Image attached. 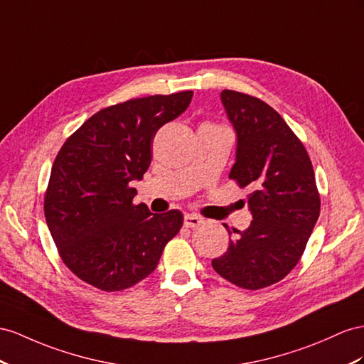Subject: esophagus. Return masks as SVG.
I'll use <instances>...</instances> for the list:
<instances>
[{"instance_id":"1","label":"esophagus","mask_w":364,"mask_h":364,"mask_svg":"<svg viewBox=\"0 0 364 364\" xmlns=\"http://www.w3.org/2000/svg\"><path fill=\"white\" fill-rule=\"evenodd\" d=\"M203 223V220L197 215H193V213H188V215L184 217V226L186 228H197Z\"/></svg>"}]
</instances>
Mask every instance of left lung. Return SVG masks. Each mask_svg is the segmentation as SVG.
I'll return each mask as SVG.
<instances>
[{
	"label": "left lung",
	"mask_w": 364,
	"mask_h": 364,
	"mask_svg": "<svg viewBox=\"0 0 364 364\" xmlns=\"http://www.w3.org/2000/svg\"><path fill=\"white\" fill-rule=\"evenodd\" d=\"M220 98L237 134L229 176L252 191L247 208L254 220L234 230L212 267L235 286L257 291L296 266L320 215V195L309 155L277 110L235 90H223Z\"/></svg>",
	"instance_id": "obj_1"
}]
</instances>
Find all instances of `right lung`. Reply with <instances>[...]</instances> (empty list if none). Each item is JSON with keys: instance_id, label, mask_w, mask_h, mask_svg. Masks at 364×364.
Masks as SVG:
<instances>
[{"instance_id": "obj_1", "label": "right lung", "mask_w": 364, "mask_h": 364, "mask_svg": "<svg viewBox=\"0 0 364 364\" xmlns=\"http://www.w3.org/2000/svg\"><path fill=\"white\" fill-rule=\"evenodd\" d=\"M193 92L129 100L97 112L68 138L52 166L44 215L70 271L101 291H123L151 275L180 210L135 204L134 180L151 166L156 130L180 117Z\"/></svg>"}]
</instances>
